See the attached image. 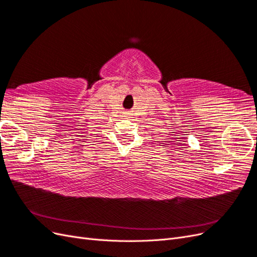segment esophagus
<instances>
[{"mask_svg":"<svg viewBox=\"0 0 257 257\" xmlns=\"http://www.w3.org/2000/svg\"><path fill=\"white\" fill-rule=\"evenodd\" d=\"M131 114V111H123V116H130Z\"/></svg>","mask_w":257,"mask_h":257,"instance_id":"1","label":"esophagus"}]
</instances>
